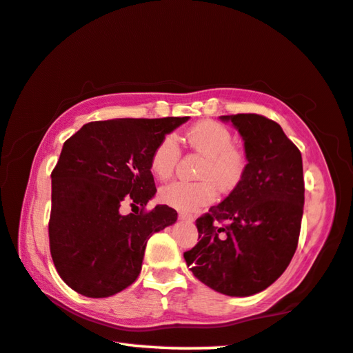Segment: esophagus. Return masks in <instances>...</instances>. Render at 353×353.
<instances>
[{
	"mask_svg": "<svg viewBox=\"0 0 353 353\" xmlns=\"http://www.w3.org/2000/svg\"><path fill=\"white\" fill-rule=\"evenodd\" d=\"M179 218H181V220H185V221H193L194 220L193 215H188V214H179Z\"/></svg>",
	"mask_w": 353,
	"mask_h": 353,
	"instance_id": "1",
	"label": "esophagus"
}]
</instances>
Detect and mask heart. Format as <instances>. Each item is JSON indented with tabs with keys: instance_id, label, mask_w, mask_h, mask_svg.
<instances>
[{
	"instance_id": "1",
	"label": "heart",
	"mask_w": 353,
	"mask_h": 353,
	"mask_svg": "<svg viewBox=\"0 0 353 353\" xmlns=\"http://www.w3.org/2000/svg\"><path fill=\"white\" fill-rule=\"evenodd\" d=\"M192 149L205 155L199 171V182H172L161 187L159 199L161 203L182 212H193L199 207L212 204L216 192L231 193L239 187L245 174V157L234 148V138L226 127L216 122L204 121L193 125L185 135ZM181 159L176 138L166 135L159 141L150 155V171L165 181L171 177Z\"/></svg>"
}]
</instances>
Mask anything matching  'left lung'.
Wrapping results in <instances>:
<instances>
[{
	"label": "left lung",
	"mask_w": 353,
	"mask_h": 353,
	"mask_svg": "<svg viewBox=\"0 0 353 353\" xmlns=\"http://www.w3.org/2000/svg\"><path fill=\"white\" fill-rule=\"evenodd\" d=\"M232 122L248 163L237 188L196 220L199 242L187 265L205 286L231 297L267 289L297 250L305 204L299 148L275 121L261 114L221 116ZM225 221L226 225L218 227Z\"/></svg>",
	"instance_id": "1"
}]
</instances>
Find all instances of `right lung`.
Masks as SVG:
<instances>
[{"instance_id":"1","label":"right lung","mask_w":353,"mask_h":353,"mask_svg":"<svg viewBox=\"0 0 353 353\" xmlns=\"http://www.w3.org/2000/svg\"><path fill=\"white\" fill-rule=\"evenodd\" d=\"M187 121H96L64 143L52 172L48 237L56 270L75 292L103 299L130 286L141 272L149 237L176 223L172 207H144L157 192L152 150ZM124 203L140 212L122 216Z\"/></svg>"}]
</instances>
